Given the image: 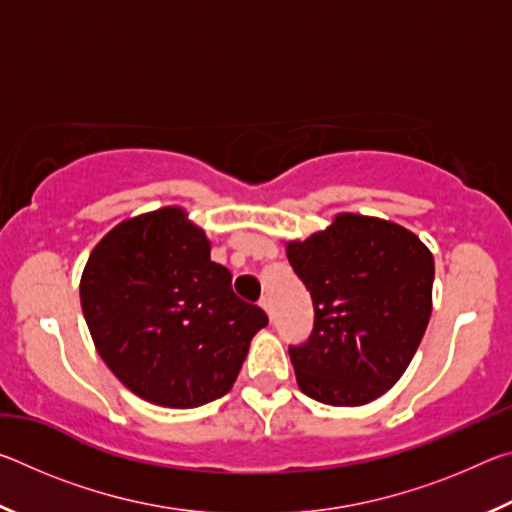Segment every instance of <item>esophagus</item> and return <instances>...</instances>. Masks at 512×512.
Segmentation results:
<instances>
[{"instance_id":"obj_1","label":"esophagus","mask_w":512,"mask_h":512,"mask_svg":"<svg viewBox=\"0 0 512 512\" xmlns=\"http://www.w3.org/2000/svg\"><path fill=\"white\" fill-rule=\"evenodd\" d=\"M259 307H262V309L266 311V314L273 318V305H271V298H266V296H264L262 300H259Z\"/></svg>"}]
</instances>
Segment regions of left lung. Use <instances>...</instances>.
Instances as JSON below:
<instances>
[{
  "mask_svg": "<svg viewBox=\"0 0 512 512\" xmlns=\"http://www.w3.org/2000/svg\"><path fill=\"white\" fill-rule=\"evenodd\" d=\"M314 305L305 343L289 345L300 391L332 406L377 400L404 375L431 316L433 257L391 221L339 214L287 246Z\"/></svg>",
  "mask_w": 512,
  "mask_h": 512,
  "instance_id": "1",
  "label": "left lung"
}]
</instances>
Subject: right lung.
I'll return each instance as SVG.
<instances>
[{"instance_id": "obj_1", "label": "right lung", "mask_w": 512, "mask_h": 512, "mask_svg": "<svg viewBox=\"0 0 512 512\" xmlns=\"http://www.w3.org/2000/svg\"><path fill=\"white\" fill-rule=\"evenodd\" d=\"M94 345L126 388L171 409L230 391L264 309L237 298L232 273L210 259L205 232L178 207L119 223L81 277Z\"/></svg>"}]
</instances>
